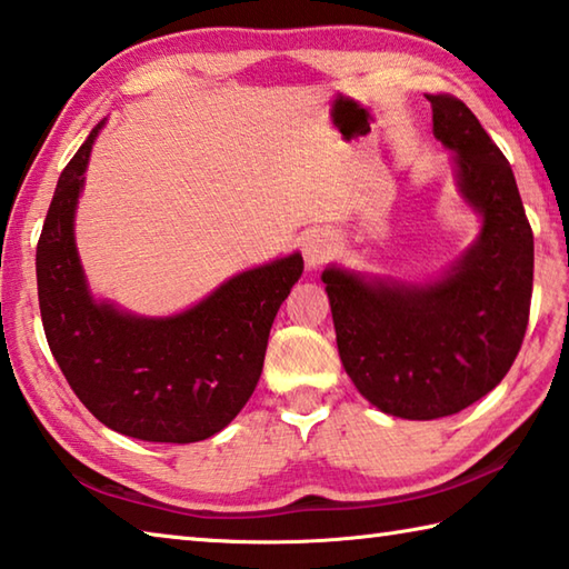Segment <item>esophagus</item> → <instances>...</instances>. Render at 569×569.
I'll return each mask as SVG.
<instances>
[{"label": "esophagus", "mask_w": 569, "mask_h": 569, "mask_svg": "<svg viewBox=\"0 0 569 569\" xmlns=\"http://www.w3.org/2000/svg\"><path fill=\"white\" fill-rule=\"evenodd\" d=\"M303 256L308 268H318L320 263L328 261L330 256V239L323 233H313L303 241Z\"/></svg>", "instance_id": "esophagus-1"}]
</instances>
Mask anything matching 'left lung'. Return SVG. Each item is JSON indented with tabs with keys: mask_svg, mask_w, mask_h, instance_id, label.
Segmentation results:
<instances>
[{
	"mask_svg": "<svg viewBox=\"0 0 569 569\" xmlns=\"http://www.w3.org/2000/svg\"><path fill=\"white\" fill-rule=\"evenodd\" d=\"M428 101L432 131L456 149L460 191L482 213L478 243L430 286L323 273L346 373L376 408L408 420L456 416L508 376L528 330L535 268L510 161L458 97Z\"/></svg>",
	"mask_w": 569,
	"mask_h": 569,
	"instance_id": "left-lung-1",
	"label": "left lung"
}]
</instances>
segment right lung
Returning a JSON list of instances; mask_svg holds the SVG:
<instances>
[{"label":"right lung","instance_id":"obj_1","mask_svg":"<svg viewBox=\"0 0 569 569\" xmlns=\"http://www.w3.org/2000/svg\"><path fill=\"white\" fill-rule=\"evenodd\" d=\"M99 127L61 171L37 243L39 311L51 356L87 410L121 436L199 442L239 416L261 378L278 308L303 273L293 253L241 276L173 318L91 301L74 209Z\"/></svg>","mask_w":569,"mask_h":569}]
</instances>
